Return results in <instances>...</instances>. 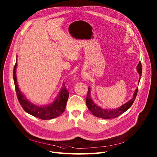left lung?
Returning <instances> with one entry per match:
<instances>
[{
	"mask_svg": "<svg viewBox=\"0 0 157 157\" xmlns=\"http://www.w3.org/2000/svg\"><path fill=\"white\" fill-rule=\"evenodd\" d=\"M138 73H139L140 76H141L142 73V68H141V62H139L138 64L137 65L136 67ZM140 81V78L139 79V81ZM88 91L87 93V97H86V105L89 109V110L91 112L93 115L96 117L101 118L103 119H110V118H115L121 115L122 113H124L126 111H127L129 109L131 106L133 105L135 99L136 98L137 92H138V88L135 91V93L133 94V98L130 99V100L123 105L122 106L116 108V109H103L101 108L100 106L96 105L93 101L92 100L91 97V88L89 86L88 87Z\"/></svg>",
	"mask_w": 157,
	"mask_h": 157,
	"instance_id": "obj_1",
	"label": "left lung"
}]
</instances>
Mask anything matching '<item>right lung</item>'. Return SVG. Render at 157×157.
I'll return each mask as SVG.
<instances>
[{
    "label": "right lung",
    "mask_w": 157,
    "mask_h": 157,
    "mask_svg": "<svg viewBox=\"0 0 157 157\" xmlns=\"http://www.w3.org/2000/svg\"><path fill=\"white\" fill-rule=\"evenodd\" d=\"M16 68L17 59L13 67V78L18 100L24 110L37 118L44 120H51L60 116L66 109V103L69 98V92L65 84H63L60 93L52 103L48 105L39 106L30 102L20 91L17 81Z\"/></svg>",
    "instance_id": "obj_1"
}]
</instances>
